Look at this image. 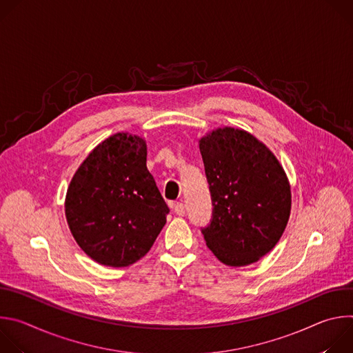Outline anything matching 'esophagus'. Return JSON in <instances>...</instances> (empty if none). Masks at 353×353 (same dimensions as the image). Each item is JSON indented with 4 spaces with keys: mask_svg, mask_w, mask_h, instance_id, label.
<instances>
[{
    "mask_svg": "<svg viewBox=\"0 0 353 353\" xmlns=\"http://www.w3.org/2000/svg\"><path fill=\"white\" fill-rule=\"evenodd\" d=\"M173 210H174V214L179 215V216H183L185 214V208H184V204L183 203H176L173 205Z\"/></svg>",
    "mask_w": 353,
    "mask_h": 353,
    "instance_id": "34e87169",
    "label": "esophagus"
}]
</instances>
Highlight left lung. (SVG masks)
Masks as SVG:
<instances>
[{
	"label": "left lung",
	"instance_id": "left-lung-1",
	"mask_svg": "<svg viewBox=\"0 0 353 353\" xmlns=\"http://www.w3.org/2000/svg\"><path fill=\"white\" fill-rule=\"evenodd\" d=\"M212 218L201 228L207 245L226 265L264 257L290 215L288 177L271 150L243 130L219 128L201 138Z\"/></svg>",
	"mask_w": 353,
	"mask_h": 353
}]
</instances>
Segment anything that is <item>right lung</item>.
<instances>
[{
    "mask_svg": "<svg viewBox=\"0 0 353 353\" xmlns=\"http://www.w3.org/2000/svg\"><path fill=\"white\" fill-rule=\"evenodd\" d=\"M169 207L146 169V145L114 134L99 143L74 174L65 216L79 247L96 263L125 267L152 247Z\"/></svg>",
    "mask_w": 353,
    "mask_h": 353,
    "instance_id": "obj_1",
    "label": "right lung"
}]
</instances>
